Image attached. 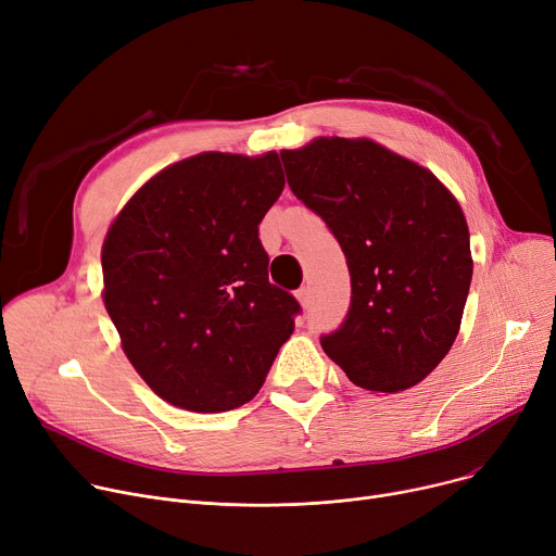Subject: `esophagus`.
<instances>
[{
	"label": "esophagus",
	"instance_id": "obj_1",
	"mask_svg": "<svg viewBox=\"0 0 556 556\" xmlns=\"http://www.w3.org/2000/svg\"><path fill=\"white\" fill-rule=\"evenodd\" d=\"M296 296H299V301H301L303 307H309V303H312V289L305 285V287H301V289L296 291Z\"/></svg>",
	"mask_w": 556,
	"mask_h": 556
}]
</instances>
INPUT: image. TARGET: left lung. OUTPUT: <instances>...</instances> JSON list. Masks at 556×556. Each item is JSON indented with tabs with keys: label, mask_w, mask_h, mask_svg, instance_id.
I'll list each match as a JSON object with an SVG mask.
<instances>
[{
	"label": "left lung",
	"mask_w": 556,
	"mask_h": 556,
	"mask_svg": "<svg viewBox=\"0 0 556 556\" xmlns=\"http://www.w3.org/2000/svg\"><path fill=\"white\" fill-rule=\"evenodd\" d=\"M280 159L350 271V307L320 337L325 354L372 393L419 383L458 337L471 285L460 204L433 173L368 139H316Z\"/></svg>",
	"instance_id": "8db88e82"
}]
</instances>
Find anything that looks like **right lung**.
<instances>
[{"label": "right lung", "instance_id": "1", "mask_svg": "<svg viewBox=\"0 0 556 556\" xmlns=\"http://www.w3.org/2000/svg\"><path fill=\"white\" fill-rule=\"evenodd\" d=\"M276 152H204L152 177L103 244V301L129 364L194 413L233 410L263 388L301 314L269 282L257 226L280 198Z\"/></svg>", "mask_w": 556, "mask_h": 556}]
</instances>
